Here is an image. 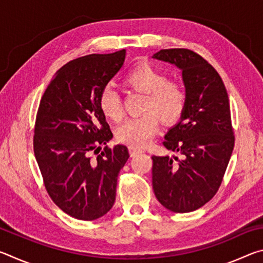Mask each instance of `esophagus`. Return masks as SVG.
Returning <instances> with one entry per match:
<instances>
[{
  "label": "esophagus",
  "mask_w": 263,
  "mask_h": 263,
  "mask_svg": "<svg viewBox=\"0 0 263 263\" xmlns=\"http://www.w3.org/2000/svg\"><path fill=\"white\" fill-rule=\"evenodd\" d=\"M128 152H130L131 157H137L138 154L142 153V151L139 148H135V147H128Z\"/></svg>",
  "instance_id": "esophagus-1"
}]
</instances>
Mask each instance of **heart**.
<instances>
[{
    "instance_id": "1",
    "label": "heart",
    "mask_w": 263,
    "mask_h": 263,
    "mask_svg": "<svg viewBox=\"0 0 263 263\" xmlns=\"http://www.w3.org/2000/svg\"><path fill=\"white\" fill-rule=\"evenodd\" d=\"M124 83L132 90L146 95L142 104L146 114L122 123L116 128V139L130 147L141 148L159 130V117L167 124L179 121L186 108L188 95L180 82L168 80L166 74L146 62L128 70ZM99 106L106 118L118 121L122 117L121 96L111 84L101 89Z\"/></svg>"
}]
</instances>
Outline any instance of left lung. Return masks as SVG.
<instances>
[{"label":"left lung","mask_w":263,"mask_h":263,"mask_svg":"<svg viewBox=\"0 0 263 263\" xmlns=\"http://www.w3.org/2000/svg\"><path fill=\"white\" fill-rule=\"evenodd\" d=\"M153 58L182 70L188 95L181 121L162 142L182 159L153 155V190L168 210L191 212L217 194L232 154L234 132L229 95L217 70L194 51L169 48Z\"/></svg>","instance_id":"8db88e82"}]
</instances>
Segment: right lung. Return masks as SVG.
<instances>
[{
    "mask_svg": "<svg viewBox=\"0 0 263 263\" xmlns=\"http://www.w3.org/2000/svg\"><path fill=\"white\" fill-rule=\"evenodd\" d=\"M125 53L90 54L62 66L35 116L33 151L44 185L62 211L80 220L99 219L112 208L119 171L130 157L126 146H106L112 132L99 106L101 89L122 68Z\"/></svg>",
    "mask_w": 263,
    "mask_h": 263,
    "instance_id": "add662e5",
    "label": "right lung"
}]
</instances>
